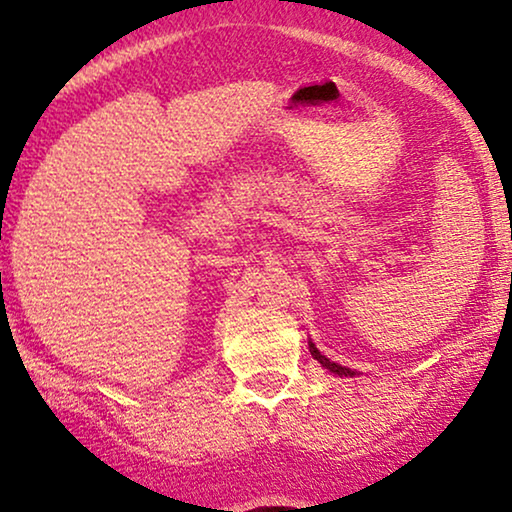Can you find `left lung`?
<instances>
[{"label":"left lung","mask_w":512,"mask_h":512,"mask_svg":"<svg viewBox=\"0 0 512 512\" xmlns=\"http://www.w3.org/2000/svg\"><path fill=\"white\" fill-rule=\"evenodd\" d=\"M310 354L314 356V359H317L321 366H324L328 373H333V375H340V377H354L356 375V370H352V368H347V366H340V363H335V361H331V359H326L324 354L319 352L317 347H314V342H310Z\"/></svg>","instance_id":"1"}]
</instances>
